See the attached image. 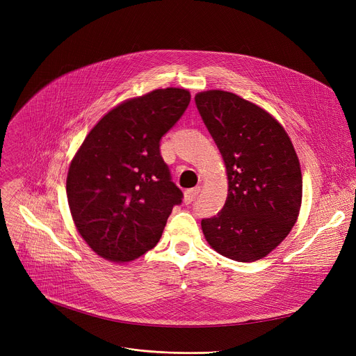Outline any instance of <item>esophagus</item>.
<instances>
[{"label":"esophagus","instance_id":"34e87169","mask_svg":"<svg viewBox=\"0 0 356 356\" xmlns=\"http://www.w3.org/2000/svg\"><path fill=\"white\" fill-rule=\"evenodd\" d=\"M200 186H196V188H193V189H189V191H186L184 192V203H192L196 197H197V195H199V192H200Z\"/></svg>","mask_w":356,"mask_h":356}]
</instances>
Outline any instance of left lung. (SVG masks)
<instances>
[{
	"mask_svg": "<svg viewBox=\"0 0 356 356\" xmlns=\"http://www.w3.org/2000/svg\"><path fill=\"white\" fill-rule=\"evenodd\" d=\"M200 117L228 176L216 216L202 219L208 244L239 263L267 257L290 234L302 207L303 180L293 143L270 112L232 92L196 93Z\"/></svg>",
	"mask_w": 356,
	"mask_h": 356,
	"instance_id": "left-lung-1",
	"label": "left lung"
}]
</instances>
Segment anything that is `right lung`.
Wrapping results in <instances>:
<instances>
[{
    "instance_id": "1",
    "label": "right lung",
    "mask_w": 356,
    "mask_h": 356,
    "mask_svg": "<svg viewBox=\"0 0 356 356\" xmlns=\"http://www.w3.org/2000/svg\"><path fill=\"white\" fill-rule=\"evenodd\" d=\"M189 102L183 88L127 99L106 112L73 156L66 179L70 215L99 257L125 264L157 245L183 197L160 156V140Z\"/></svg>"
}]
</instances>
